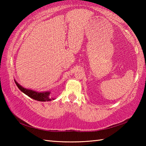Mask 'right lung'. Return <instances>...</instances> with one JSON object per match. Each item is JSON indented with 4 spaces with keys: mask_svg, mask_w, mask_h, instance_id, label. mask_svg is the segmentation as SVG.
I'll return each instance as SVG.
<instances>
[{
    "mask_svg": "<svg viewBox=\"0 0 146 146\" xmlns=\"http://www.w3.org/2000/svg\"><path fill=\"white\" fill-rule=\"evenodd\" d=\"M15 82L16 85L17 87L21 91H23L24 93H25L26 95H28L31 98H33L34 100H38V101H41V102H45V101H50L51 99L49 98V95H50V92L49 91H47V92H42V93H38L36 92V91L31 90H28V89L24 88L23 86L19 85L18 83H17L15 80ZM54 100L53 98H52Z\"/></svg>",
    "mask_w": 146,
    "mask_h": 146,
    "instance_id": "obj_1",
    "label": "right lung"
}]
</instances>
